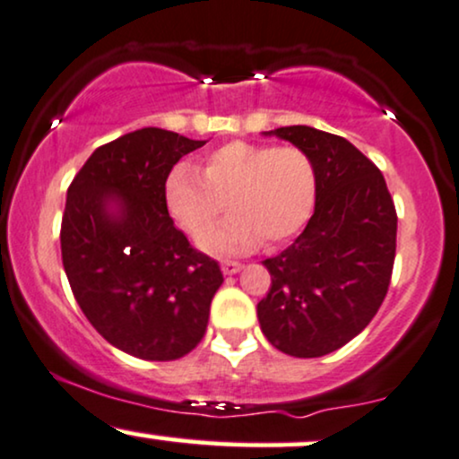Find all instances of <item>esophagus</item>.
I'll list each match as a JSON object with an SVG mask.
<instances>
[{
	"instance_id": "34e87169",
	"label": "esophagus",
	"mask_w": 459,
	"mask_h": 459,
	"mask_svg": "<svg viewBox=\"0 0 459 459\" xmlns=\"http://www.w3.org/2000/svg\"><path fill=\"white\" fill-rule=\"evenodd\" d=\"M221 268H223L225 274H236L242 271V264L240 262H223L221 264Z\"/></svg>"
}]
</instances>
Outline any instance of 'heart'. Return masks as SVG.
<instances>
[{"instance_id":"b5f03b06","label":"heart","mask_w":459,"mask_h":459,"mask_svg":"<svg viewBox=\"0 0 459 459\" xmlns=\"http://www.w3.org/2000/svg\"><path fill=\"white\" fill-rule=\"evenodd\" d=\"M165 206L199 240L229 199L232 217L199 245L217 255H242L266 240L281 245L309 221L317 197L311 156L296 145L230 142L204 159V169L180 160L163 182Z\"/></svg>"}]
</instances>
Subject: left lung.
Masks as SVG:
<instances>
[{
    "instance_id": "1",
    "label": "left lung",
    "mask_w": 459,
    "mask_h": 459,
    "mask_svg": "<svg viewBox=\"0 0 459 459\" xmlns=\"http://www.w3.org/2000/svg\"><path fill=\"white\" fill-rule=\"evenodd\" d=\"M264 134L311 156L317 197L303 234L264 260L273 283L257 303V320L290 357H325L357 337L385 300L395 262V206L378 167L348 139L303 124Z\"/></svg>"
}]
</instances>
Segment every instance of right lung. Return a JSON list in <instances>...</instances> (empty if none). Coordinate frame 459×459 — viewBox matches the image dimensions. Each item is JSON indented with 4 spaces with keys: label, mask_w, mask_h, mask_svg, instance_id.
I'll return each mask as SVG.
<instances>
[{
    "label": "right lung",
    "mask_w": 459,
    "mask_h": 459,
    "mask_svg": "<svg viewBox=\"0 0 459 459\" xmlns=\"http://www.w3.org/2000/svg\"><path fill=\"white\" fill-rule=\"evenodd\" d=\"M206 142L139 128L100 145L66 193L62 262L74 299L111 346L174 360L202 342L219 264L188 245L167 212L163 182Z\"/></svg>",
    "instance_id": "obj_1"
}]
</instances>
